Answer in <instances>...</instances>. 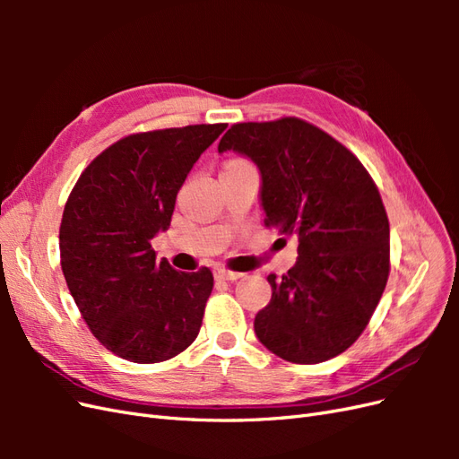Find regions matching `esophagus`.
Here are the masks:
<instances>
[{
  "mask_svg": "<svg viewBox=\"0 0 459 459\" xmlns=\"http://www.w3.org/2000/svg\"><path fill=\"white\" fill-rule=\"evenodd\" d=\"M214 275H216V280H224V281H235V280H239V277H243L241 272H231V270H226L221 266L214 268Z\"/></svg>",
  "mask_w": 459,
  "mask_h": 459,
  "instance_id": "1",
  "label": "esophagus"
}]
</instances>
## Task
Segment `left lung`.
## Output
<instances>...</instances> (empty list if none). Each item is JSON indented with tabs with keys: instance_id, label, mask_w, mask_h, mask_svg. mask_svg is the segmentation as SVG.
Returning a JSON list of instances; mask_svg holds the SVG:
<instances>
[{
	"instance_id": "8db88e82",
	"label": "left lung",
	"mask_w": 459,
	"mask_h": 459,
	"mask_svg": "<svg viewBox=\"0 0 459 459\" xmlns=\"http://www.w3.org/2000/svg\"><path fill=\"white\" fill-rule=\"evenodd\" d=\"M224 151L258 166L266 226L299 238L295 266L268 275L258 341L293 364L335 358L362 335L391 270L377 187L349 149L300 118L233 124Z\"/></svg>"
}]
</instances>
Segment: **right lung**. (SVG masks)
<instances>
[{"label":"right lung","mask_w":459,"mask_h":459,"mask_svg":"<svg viewBox=\"0 0 459 459\" xmlns=\"http://www.w3.org/2000/svg\"><path fill=\"white\" fill-rule=\"evenodd\" d=\"M228 124L132 134L82 172L65 204L61 268L88 327L107 351L157 364L197 339L214 277L159 262L178 191Z\"/></svg>","instance_id":"right-lung-1"}]
</instances>
